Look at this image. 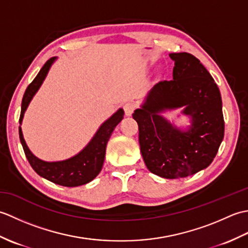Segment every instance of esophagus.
<instances>
[{
	"instance_id": "obj_1",
	"label": "esophagus",
	"mask_w": 248,
	"mask_h": 248,
	"mask_svg": "<svg viewBox=\"0 0 248 248\" xmlns=\"http://www.w3.org/2000/svg\"><path fill=\"white\" fill-rule=\"evenodd\" d=\"M134 108H135V104L133 102H125L124 104V113H125V115H127V116H130L131 114H132Z\"/></svg>"
}]
</instances>
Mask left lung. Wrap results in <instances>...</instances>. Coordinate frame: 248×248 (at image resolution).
<instances>
[{
	"instance_id": "1",
	"label": "left lung",
	"mask_w": 248,
	"mask_h": 248,
	"mask_svg": "<svg viewBox=\"0 0 248 248\" xmlns=\"http://www.w3.org/2000/svg\"><path fill=\"white\" fill-rule=\"evenodd\" d=\"M172 80L156 83L133 118L139 124L140 152L147 168L166 179L184 178L211 164L224 139L222 97L213 78L198 59L181 52ZM183 106L191 117L187 130L178 129L160 115Z\"/></svg>"
}]
</instances>
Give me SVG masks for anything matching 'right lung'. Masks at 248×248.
<instances>
[{
  "label": "right lung",
  "mask_w": 248,
  "mask_h": 248,
  "mask_svg": "<svg viewBox=\"0 0 248 248\" xmlns=\"http://www.w3.org/2000/svg\"><path fill=\"white\" fill-rule=\"evenodd\" d=\"M56 57H51L46 61L44 67L41 68L38 75L26 88L21 104V114L19 123L21 124L26 108H28L31 100L38 91L44 80L48 75L52 64L55 62ZM124 109L119 108L112 117H109L105 123L101 124L93 140L81 152L68 160L59 162H46L38 159L31 154L23 139L22 130L19 127V138L22 144L26 159H28L33 170L46 180L62 186H78L91 182L96 178L102 170V165L105 157V149L107 144L121 119L124 118Z\"/></svg>",
  "instance_id": "add662e5"
}]
</instances>
